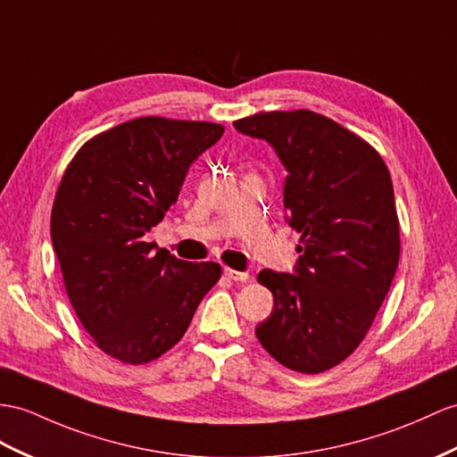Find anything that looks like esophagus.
<instances>
[{
  "label": "esophagus",
  "mask_w": 457,
  "mask_h": 457,
  "mask_svg": "<svg viewBox=\"0 0 457 457\" xmlns=\"http://www.w3.org/2000/svg\"><path fill=\"white\" fill-rule=\"evenodd\" d=\"M222 275H225L227 279L235 281V283H244L248 279L246 271H237V270H230V267H225V270H222Z\"/></svg>",
  "instance_id": "esophagus-1"
}]
</instances>
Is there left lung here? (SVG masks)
<instances>
[{
  "label": "left lung",
  "instance_id": "obj_1",
  "mask_svg": "<svg viewBox=\"0 0 457 457\" xmlns=\"http://www.w3.org/2000/svg\"><path fill=\"white\" fill-rule=\"evenodd\" d=\"M235 128L279 157L285 220L303 235L293 273L258 275L273 310L255 336L287 369L324 372L359 347L392 287L399 262L392 178L369 143L310 110L255 114Z\"/></svg>",
  "mask_w": 457,
  "mask_h": 457
}]
</instances>
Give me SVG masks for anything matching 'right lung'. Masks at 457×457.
<instances>
[{
    "label": "right lung",
    "instance_id": "add662e5",
    "mask_svg": "<svg viewBox=\"0 0 457 457\" xmlns=\"http://www.w3.org/2000/svg\"><path fill=\"white\" fill-rule=\"evenodd\" d=\"M225 128L209 121L129 120L87 141L52 207V246L88 336L128 364L159 359L182 339L220 275L143 237L180 194L192 162Z\"/></svg>",
    "mask_w": 457,
    "mask_h": 457
}]
</instances>
